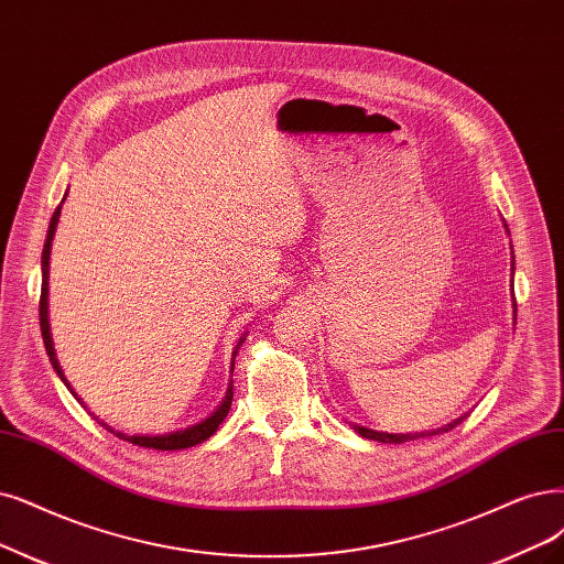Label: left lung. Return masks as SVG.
Listing matches in <instances>:
<instances>
[{
  "label": "left lung",
  "instance_id": "8db88e82",
  "mask_svg": "<svg viewBox=\"0 0 564 564\" xmlns=\"http://www.w3.org/2000/svg\"><path fill=\"white\" fill-rule=\"evenodd\" d=\"M513 306H516V302H513ZM465 419H467V413H465V415H460V419L451 421L448 425L436 427V430H425V432H406V434H388V432H377V430H369V427H362V425H352V430H356L360 436H365V440H371V442H383V444H404V442H413V440H425V436H434V434L451 432L453 427L460 425Z\"/></svg>",
  "mask_w": 564,
  "mask_h": 564
}]
</instances>
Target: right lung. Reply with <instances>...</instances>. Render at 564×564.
I'll use <instances>...</instances> for the list:
<instances>
[{
	"label": "right lung",
	"instance_id": "add662e5",
	"mask_svg": "<svg viewBox=\"0 0 564 564\" xmlns=\"http://www.w3.org/2000/svg\"><path fill=\"white\" fill-rule=\"evenodd\" d=\"M62 202H65V199H62ZM62 202H59V206L55 208V214H53V218H51L46 243H44V253H41V276H44V279H41L39 321H41V337H44V344H46V352H48V358H51V365H53V369L57 371V377L62 379V383H65V386L72 390V386L67 383L65 373H62L59 362H57V358H55V348H53V339H51V325H48V260H51V246H53L57 220H59ZM243 339H246V337L239 339L237 348L243 344ZM235 356H237V350H235ZM232 360H235V358H232ZM232 367H235V365H232ZM72 394L80 402V398H78V394H76L74 390H72ZM232 394H235V392H232V383H229L225 400L220 402V406H218L212 415H208V419H204L202 423H197V425H193V427H185V430L170 432V434H124V432L113 430V427L107 425V423H99V425L107 427L111 434H116L118 440H124V442H130V444L141 446V448H155V451H181V448H191V446H197V444L206 442L208 436L216 434L218 425L225 421V415H227L229 406H232ZM80 404H83V402H80Z\"/></svg>",
	"mask_w": 564,
	"mask_h": 564
}]
</instances>
